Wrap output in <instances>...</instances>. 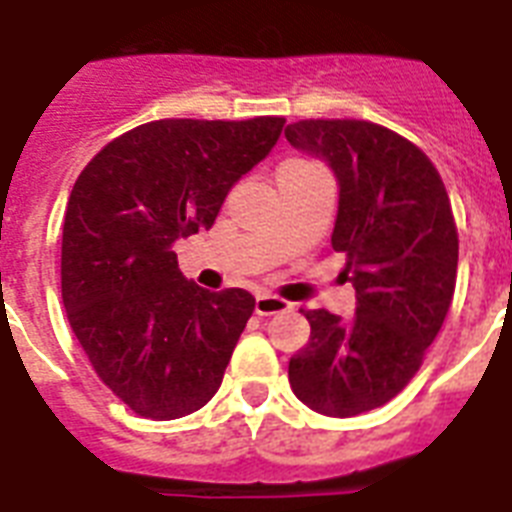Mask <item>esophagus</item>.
I'll return each instance as SVG.
<instances>
[{"instance_id":"obj_1","label":"esophagus","mask_w":512,"mask_h":512,"mask_svg":"<svg viewBox=\"0 0 512 512\" xmlns=\"http://www.w3.org/2000/svg\"><path fill=\"white\" fill-rule=\"evenodd\" d=\"M284 311H289L287 300H281V297H273V295H257L255 300L257 316H273V313H284Z\"/></svg>"}]
</instances>
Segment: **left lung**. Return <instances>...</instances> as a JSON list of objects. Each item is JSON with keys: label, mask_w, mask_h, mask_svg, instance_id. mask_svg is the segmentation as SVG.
<instances>
[{"label": "left lung", "mask_w": 512, "mask_h": 512, "mask_svg": "<svg viewBox=\"0 0 512 512\" xmlns=\"http://www.w3.org/2000/svg\"><path fill=\"white\" fill-rule=\"evenodd\" d=\"M284 135L335 172L332 247L356 287L353 319L303 311L311 340L289 358V385L313 412L356 417L404 390L449 313L460 252L452 204L428 156L380 124L305 119Z\"/></svg>", "instance_id": "obj_1"}]
</instances>
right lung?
Segmentation results:
<instances>
[{
    "label": "right lung",
    "instance_id": "1",
    "mask_svg": "<svg viewBox=\"0 0 512 512\" xmlns=\"http://www.w3.org/2000/svg\"><path fill=\"white\" fill-rule=\"evenodd\" d=\"M281 130V116L159 119L111 140L76 177L60 252L68 324L100 380L140 417H185L223 382L255 297L196 287L172 247L212 228Z\"/></svg>",
    "mask_w": 512,
    "mask_h": 512
}]
</instances>
